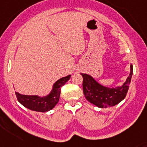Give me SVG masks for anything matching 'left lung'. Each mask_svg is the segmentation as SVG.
Masks as SVG:
<instances>
[{
    "instance_id": "1",
    "label": "left lung",
    "mask_w": 147,
    "mask_h": 147,
    "mask_svg": "<svg viewBox=\"0 0 147 147\" xmlns=\"http://www.w3.org/2000/svg\"><path fill=\"white\" fill-rule=\"evenodd\" d=\"M133 74V66L131 65L130 74L122 86L108 88L103 86L89 75L82 74L83 77L82 89L87 100L100 108L113 107L121 102L128 92Z\"/></svg>"
}]
</instances>
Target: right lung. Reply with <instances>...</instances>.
<instances>
[{"mask_svg": "<svg viewBox=\"0 0 147 147\" xmlns=\"http://www.w3.org/2000/svg\"><path fill=\"white\" fill-rule=\"evenodd\" d=\"M71 78V75L62 77L55 82L50 94L46 97H39L37 95H24L16 92L17 100L24 107L29 110L37 112H47L52 110L59 100L61 88Z\"/></svg>", "mask_w": 147, "mask_h": 147, "instance_id": "obj_1", "label": "right lung"}]
</instances>
